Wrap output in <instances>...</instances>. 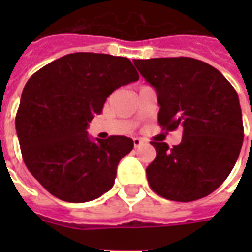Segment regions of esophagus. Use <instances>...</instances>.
I'll return each mask as SVG.
<instances>
[{
	"instance_id": "1",
	"label": "esophagus",
	"mask_w": 252,
	"mask_h": 252,
	"mask_svg": "<svg viewBox=\"0 0 252 252\" xmlns=\"http://www.w3.org/2000/svg\"><path fill=\"white\" fill-rule=\"evenodd\" d=\"M133 145H134V148H138V146H141L142 145V140H141V138L134 137L133 138Z\"/></svg>"
}]
</instances>
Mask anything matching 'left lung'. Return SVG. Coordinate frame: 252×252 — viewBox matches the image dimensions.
Segmentation results:
<instances>
[{"instance_id": "left-lung-1", "label": "left lung", "mask_w": 252, "mask_h": 252, "mask_svg": "<svg viewBox=\"0 0 252 252\" xmlns=\"http://www.w3.org/2000/svg\"><path fill=\"white\" fill-rule=\"evenodd\" d=\"M157 93L158 123L183 129L179 145L152 141L157 156L146 167L156 193L172 201L205 197L223 183L243 142L237 91L216 68L191 57L133 60Z\"/></svg>"}]
</instances>
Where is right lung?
<instances>
[{
	"label": "right lung",
	"mask_w": 252,
	"mask_h": 252,
	"mask_svg": "<svg viewBox=\"0 0 252 252\" xmlns=\"http://www.w3.org/2000/svg\"><path fill=\"white\" fill-rule=\"evenodd\" d=\"M138 81L126 57L77 52L37 70L26 84L15 118L23 161L43 187L68 203L110 191L133 140H91L87 126L120 86Z\"/></svg>",
	"instance_id": "right-lung-1"
}]
</instances>
